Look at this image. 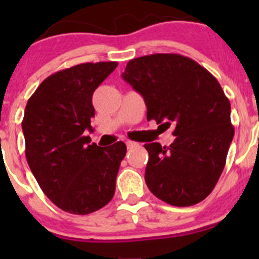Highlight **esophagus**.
Returning <instances> with one entry per match:
<instances>
[{
  "instance_id": "esophagus-1",
  "label": "esophagus",
  "mask_w": 259,
  "mask_h": 259,
  "mask_svg": "<svg viewBox=\"0 0 259 259\" xmlns=\"http://www.w3.org/2000/svg\"><path fill=\"white\" fill-rule=\"evenodd\" d=\"M126 146H127V149H132V148H135V146H139V144H138V143H135V142H126Z\"/></svg>"
}]
</instances>
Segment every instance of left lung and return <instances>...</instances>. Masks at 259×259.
Instances as JSON below:
<instances>
[{
  "mask_svg": "<svg viewBox=\"0 0 259 259\" xmlns=\"http://www.w3.org/2000/svg\"><path fill=\"white\" fill-rule=\"evenodd\" d=\"M121 76L142 94L146 119L174 125L173 144L144 145L150 192L176 207L202 202L223 171L234 137L231 103L219 82L194 60L178 54L130 60Z\"/></svg>",
  "mask_w": 259,
  "mask_h": 259,
  "instance_id": "left-lung-1",
  "label": "left lung"
}]
</instances>
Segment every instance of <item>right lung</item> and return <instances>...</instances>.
<instances>
[{"label": "right lung", "instance_id": "add662e5", "mask_svg": "<svg viewBox=\"0 0 259 259\" xmlns=\"http://www.w3.org/2000/svg\"><path fill=\"white\" fill-rule=\"evenodd\" d=\"M117 62H86L50 75L27 101L22 120L28 166L46 197L60 209L85 215L114 197L122 142L90 144L93 94Z\"/></svg>", "mask_w": 259, "mask_h": 259}]
</instances>
